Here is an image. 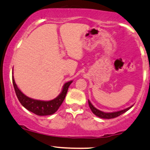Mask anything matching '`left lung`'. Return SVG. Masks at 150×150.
I'll use <instances>...</instances> for the list:
<instances>
[{"label":"left lung","instance_id":"obj_1","mask_svg":"<svg viewBox=\"0 0 150 150\" xmlns=\"http://www.w3.org/2000/svg\"><path fill=\"white\" fill-rule=\"evenodd\" d=\"M88 103H89V105L90 109H91V110L92 111V112L93 113V114H94L95 115H96L97 117H100V118H103V119L115 118V117L120 116V115H122L123 113L126 112L127 110H129L130 108H131L133 107V105H132V106H131V107L126 108V109H124V110H122L114 112H102V111L99 110H98V109H96V108L94 106H93V105L91 103V102H90L89 100H88Z\"/></svg>","mask_w":150,"mask_h":150}]
</instances>
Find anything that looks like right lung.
Returning <instances> with one entry per match:
<instances>
[{
	"mask_svg": "<svg viewBox=\"0 0 150 150\" xmlns=\"http://www.w3.org/2000/svg\"><path fill=\"white\" fill-rule=\"evenodd\" d=\"M72 82L73 81L66 82L63 87L62 91L56 98L50 101H43V100H35V99L28 98V96L23 94L20 90L18 89L17 84L14 82V77L12 76V83H13L14 91H15L18 100L26 109L39 116L52 115L58 110L64 100L68 87Z\"/></svg>",
	"mask_w": 150,
	"mask_h": 150,
	"instance_id": "1",
	"label": "right lung"
}]
</instances>
